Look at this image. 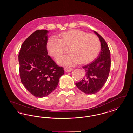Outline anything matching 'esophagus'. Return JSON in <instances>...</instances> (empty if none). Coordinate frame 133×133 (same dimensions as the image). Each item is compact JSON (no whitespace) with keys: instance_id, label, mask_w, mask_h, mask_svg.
<instances>
[{"instance_id":"esophagus-1","label":"esophagus","mask_w":133,"mask_h":133,"mask_svg":"<svg viewBox=\"0 0 133 133\" xmlns=\"http://www.w3.org/2000/svg\"><path fill=\"white\" fill-rule=\"evenodd\" d=\"M64 70L66 72H70L72 71V70H73V69H72V68L66 67H65Z\"/></svg>"}]
</instances>
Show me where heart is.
I'll list each match as a JSON object with an SVG mask.
<instances>
[{
	"label": "heart",
	"instance_id": "b5f03b06",
	"mask_svg": "<svg viewBox=\"0 0 133 133\" xmlns=\"http://www.w3.org/2000/svg\"><path fill=\"white\" fill-rule=\"evenodd\" d=\"M59 39L50 37L47 42L49 53L57 57L69 47L68 55L59 56L56 61L58 64L73 66L78 64H86L93 61L98 56L101 50V42L98 37L92 34L79 30H71L59 34Z\"/></svg>",
	"mask_w": 133,
	"mask_h": 133
}]
</instances>
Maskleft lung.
<instances>
[{"label": "left lung", "mask_w": 133, "mask_h": 133, "mask_svg": "<svg viewBox=\"0 0 133 133\" xmlns=\"http://www.w3.org/2000/svg\"><path fill=\"white\" fill-rule=\"evenodd\" d=\"M94 32L101 41V52L95 61L83 67L86 72L85 77L81 81L76 83L77 87L86 94H94L100 91L108 79L111 67L108 46L99 34Z\"/></svg>", "instance_id": "obj_1"}]
</instances>
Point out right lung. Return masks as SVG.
<instances>
[{
	"mask_svg": "<svg viewBox=\"0 0 133 133\" xmlns=\"http://www.w3.org/2000/svg\"><path fill=\"white\" fill-rule=\"evenodd\" d=\"M46 30L33 32L21 45L18 55L22 83L35 97H46L54 91L64 74L63 67L48 55Z\"/></svg>",
	"mask_w": 133,
	"mask_h": 133,
	"instance_id": "add662e5",
	"label": "right lung"
}]
</instances>
